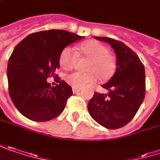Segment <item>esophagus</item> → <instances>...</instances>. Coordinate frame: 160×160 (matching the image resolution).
Listing matches in <instances>:
<instances>
[{"mask_svg":"<svg viewBox=\"0 0 160 160\" xmlns=\"http://www.w3.org/2000/svg\"><path fill=\"white\" fill-rule=\"evenodd\" d=\"M72 90H73V92H74V93H76V92H78L80 90H81V88H78V87H73V88H72Z\"/></svg>","mask_w":160,"mask_h":160,"instance_id":"obj_1","label":"esophagus"}]
</instances>
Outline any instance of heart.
Masks as SVG:
<instances>
[{"instance_id":"b5f03b06","label":"heart","mask_w":160,"mask_h":160,"mask_svg":"<svg viewBox=\"0 0 160 160\" xmlns=\"http://www.w3.org/2000/svg\"><path fill=\"white\" fill-rule=\"evenodd\" d=\"M77 56L87 58L85 65L87 72H75L65 76V80L73 87L81 88L85 84H92L99 77L106 81L114 74L116 62L113 57L109 53L106 46L97 40H87L76 48V52L70 48H65L59 56V64L65 70H70L75 67Z\"/></svg>"}]
</instances>
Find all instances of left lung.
<instances>
[{
    "label": "left lung",
    "instance_id": "8db88e82",
    "mask_svg": "<svg viewBox=\"0 0 160 160\" xmlns=\"http://www.w3.org/2000/svg\"><path fill=\"white\" fill-rule=\"evenodd\" d=\"M112 46L116 54V71L102 86L107 93L94 92L88 102L92 118L107 129H119L129 123L145 97V69L138 55L128 46L113 38L95 37Z\"/></svg>",
    "mask_w": 160,
    "mask_h": 160
}]
</instances>
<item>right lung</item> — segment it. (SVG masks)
<instances>
[{"mask_svg": "<svg viewBox=\"0 0 160 160\" xmlns=\"http://www.w3.org/2000/svg\"><path fill=\"white\" fill-rule=\"evenodd\" d=\"M84 38L64 29L42 30L28 35L15 47L7 77L12 102L22 115L47 122L64 111L73 91L55 71L59 68L61 51ZM49 76H56L59 84L51 88L46 82Z\"/></svg>", "mask_w": 160, "mask_h": 160, "instance_id": "obj_1", "label": "right lung"}]
</instances>
